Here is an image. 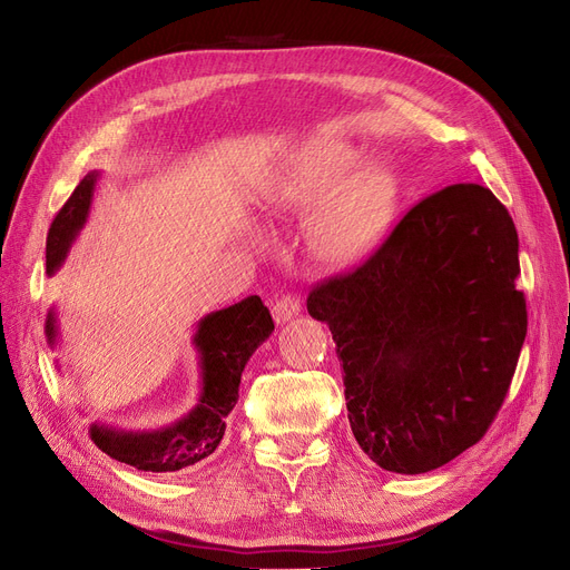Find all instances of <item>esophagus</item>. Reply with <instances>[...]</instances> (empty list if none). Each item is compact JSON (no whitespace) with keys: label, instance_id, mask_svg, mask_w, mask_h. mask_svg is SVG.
<instances>
[{"label":"esophagus","instance_id":"1","mask_svg":"<svg viewBox=\"0 0 570 570\" xmlns=\"http://www.w3.org/2000/svg\"><path fill=\"white\" fill-rule=\"evenodd\" d=\"M271 313H273V321L278 325H285L287 321H292V317H297L302 313V304L294 297H281L276 304H273Z\"/></svg>","mask_w":570,"mask_h":570}]
</instances>
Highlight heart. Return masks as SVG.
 I'll return each instance as SVG.
<instances>
[{
  "mask_svg": "<svg viewBox=\"0 0 570 570\" xmlns=\"http://www.w3.org/2000/svg\"><path fill=\"white\" fill-rule=\"evenodd\" d=\"M357 164V151L344 142H317L294 168L285 185V198L315 206L336 193L321 219V253L334 266H353L367 259L389 232L395 181L381 166Z\"/></svg>",
  "mask_w": 570,
  "mask_h": 570,
  "instance_id": "heart-1",
  "label": "heart"
}]
</instances>
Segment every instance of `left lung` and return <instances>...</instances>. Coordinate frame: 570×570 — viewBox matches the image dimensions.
<instances>
[{"label": "left lung", "mask_w": 570, "mask_h": 570, "mask_svg": "<svg viewBox=\"0 0 570 570\" xmlns=\"http://www.w3.org/2000/svg\"><path fill=\"white\" fill-rule=\"evenodd\" d=\"M514 222L482 185L404 215L348 276L308 294L344 367L351 430L383 470L430 472L484 438L527 338Z\"/></svg>", "instance_id": "left-lung-1"}]
</instances>
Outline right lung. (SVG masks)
I'll use <instances>...</instances> for the list:
<instances>
[{"instance_id": "obj_1", "label": "right lung", "mask_w": 570, "mask_h": 570, "mask_svg": "<svg viewBox=\"0 0 570 570\" xmlns=\"http://www.w3.org/2000/svg\"><path fill=\"white\" fill-rule=\"evenodd\" d=\"M98 179V170L88 173L56 215L47 238L49 276L65 264L86 226ZM43 332H47L49 346L56 348L60 338L56 306L49 308ZM271 332V313L255 294L234 306L200 317L191 336V346L198 357L200 393L189 412L168 425L145 430L96 421L88 428L90 440L114 461L145 472H177L208 459L219 446L226 430V416L234 412L238 402L245 364Z\"/></svg>"}]
</instances>
